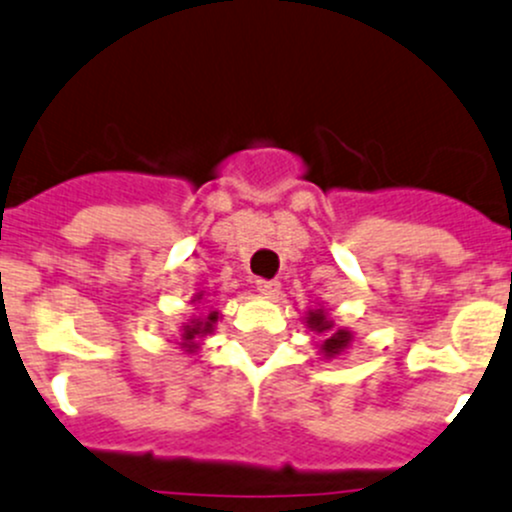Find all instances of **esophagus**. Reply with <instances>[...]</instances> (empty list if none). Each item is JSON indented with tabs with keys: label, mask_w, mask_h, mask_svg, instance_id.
Masks as SVG:
<instances>
[{
	"label": "esophagus",
	"mask_w": 512,
	"mask_h": 512,
	"mask_svg": "<svg viewBox=\"0 0 512 512\" xmlns=\"http://www.w3.org/2000/svg\"><path fill=\"white\" fill-rule=\"evenodd\" d=\"M278 288H281V283L278 281H266V278H256V291L261 295H266V298H273V295L278 293Z\"/></svg>",
	"instance_id": "esophagus-1"
}]
</instances>
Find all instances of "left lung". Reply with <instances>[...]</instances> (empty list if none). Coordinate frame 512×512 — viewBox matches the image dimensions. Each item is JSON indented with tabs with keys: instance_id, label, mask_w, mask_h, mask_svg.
I'll use <instances>...</instances> for the list:
<instances>
[{
	"instance_id": "left-lung-1",
	"label": "left lung",
	"mask_w": 512,
	"mask_h": 512,
	"mask_svg": "<svg viewBox=\"0 0 512 512\" xmlns=\"http://www.w3.org/2000/svg\"><path fill=\"white\" fill-rule=\"evenodd\" d=\"M303 320H305V328L320 337L318 350L325 360H335V357L345 355V352L350 350L355 335H352V330H347V328H337L335 320L330 318V313L325 305L318 303L315 308L305 310Z\"/></svg>"
}]
</instances>
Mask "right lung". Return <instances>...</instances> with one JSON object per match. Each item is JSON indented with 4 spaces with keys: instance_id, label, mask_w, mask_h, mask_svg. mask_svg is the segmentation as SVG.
Returning <instances> with one entry per match:
<instances>
[{
    "instance_id": "right-lung-1",
    "label": "right lung",
    "mask_w": 512,
    "mask_h": 512,
    "mask_svg": "<svg viewBox=\"0 0 512 512\" xmlns=\"http://www.w3.org/2000/svg\"><path fill=\"white\" fill-rule=\"evenodd\" d=\"M204 291L194 293L192 295V303H207L204 300ZM221 313L219 310H209L207 315H189L187 323H179V337L175 345H179V350L184 352V355H197L199 350H202L204 340H207V335L214 333V328H217Z\"/></svg>"
}]
</instances>
